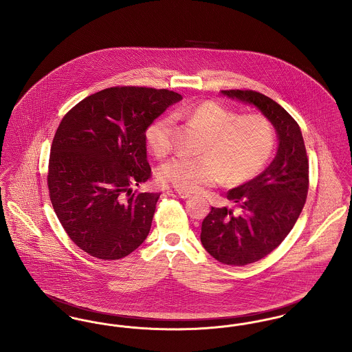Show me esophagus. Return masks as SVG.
<instances>
[{
    "instance_id": "1",
    "label": "esophagus",
    "mask_w": 352,
    "mask_h": 352,
    "mask_svg": "<svg viewBox=\"0 0 352 352\" xmlns=\"http://www.w3.org/2000/svg\"><path fill=\"white\" fill-rule=\"evenodd\" d=\"M166 192H168V195H170V197H178V198H181V199H186V198H190V197H191L188 192H184V191H174V190H170V188H168Z\"/></svg>"
}]
</instances>
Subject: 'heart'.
Returning <instances> with one entry per match:
<instances>
[{
  "mask_svg": "<svg viewBox=\"0 0 352 352\" xmlns=\"http://www.w3.org/2000/svg\"><path fill=\"white\" fill-rule=\"evenodd\" d=\"M206 135L199 158L175 157L158 170L161 184L177 190H197L224 181L239 186L251 181L268 164L274 146L273 124L260 113L237 115L217 100L187 105L174 113ZM174 118H157L146 131V144L157 158H164L174 146Z\"/></svg>",
  "mask_w": 352,
  "mask_h": 352,
  "instance_id": "1",
  "label": "heart"
}]
</instances>
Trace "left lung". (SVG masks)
<instances>
[{"label": "left lung", "mask_w": 352, "mask_h": 352, "mask_svg": "<svg viewBox=\"0 0 352 352\" xmlns=\"http://www.w3.org/2000/svg\"><path fill=\"white\" fill-rule=\"evenodd\" d=\"M221 94L256 105L280 140L268 168L227 192L234 208L211 207L201 221L204 250L221 264L243 267L276 250L294 227L307 198L309 160L297 121L278 102L252 89Z\"/></svg>", "instance_id": "obj_1"}]
</instances>
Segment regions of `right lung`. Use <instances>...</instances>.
<instances>
[{
    "label": "right lung",
    "mask_w": 352,
    "mask_h": 352,
    "mask_svg": "<svg viewBox=\"0 0 352 352\" xmlns=\"http://www.w3.org/2000/svg\"><path fill=\"white\" fill-rule=\"evenodd\" d=\"M182 96L118 85L87 96L62 118L47 168L51 204L68 237L100 260H118L149 234L160 194L132 191L151 178L146 131Z\"/></svg>",
    "instance_id": "right-lung-1"
}]
</instances>
